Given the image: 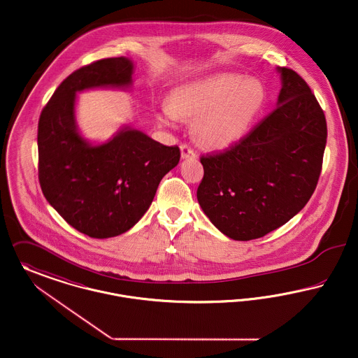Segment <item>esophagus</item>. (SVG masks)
I'll return each mask as SVG.
<instances>
[{"mask_svg": "<svg viewBox=\"0 0 358 358\" xmlns=\"http://www.w3.org/2000/svg\"><path fill=\"white\" fill-rule=\"evenodd\" d=\"M180 155H182L183 160H186V159H195V156H196L194 150L188 144H182L180 145Z\"/></svg>", "mask_w": 358, "mask_h": 358, "instance_id": "obj_1", "label": "esophagus"}]
</instances>
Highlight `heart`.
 Masks as SVG:
<instances>
[{"instance_id": "heart-1", "label": "heart", "mask_w": 358, "mask_h": 358, "mask_svg": "<svg viewBox=\"0 0 358 358\" xmlns=\"http://www.w3.org/2000/svg\"><path fill=\"white\" fill-rule=\"evenodd\" d=\"M264 103L259 80L218 74L173 89L171 102L162 103L159 120L175 125L180 117L194 118V137L205 147L224 150L244 137Z\"/></svg>"}]
</instances>
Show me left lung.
Instances as JSON below:
<instances>
[{
    "label": "left lung",
    "mask_w": 358,
    "mask_h": 358,
    "mask_svg": "<svg viewBox=\"0 0 358 358\" xmlns=\"http://www.w3.org/2000/svg\"><path fill=\"white\" fill-rule=\"evenodd\" d=\"M276 71L282 80L276 109L230 151L201 159L198 202L210 222L236 241L287 224L320 179L327 138L323 110L295 71Z\"/></svg>",
    "instance_id": "1"
}]
</instances>
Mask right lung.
<instances>
[{"label":"right lung","instance_id":"obj_1","mask_svg":"<svg viewBox=\"0 0 358 358\" xmlns=\"http://www.w3.org/2000/svg\"><path fill=\"white\" fill-rule=\"evenodd\" d=\"M134 62L102 59L67 76L38 120V180L48 203L69 225L93 238L128 231L147 213L166 173L180 159L125 124L106 141L86 138L76 122L78 94L94 89L131 90Z\"/></svg>","mask_w":358,"mask_h":358}]
</instances>
